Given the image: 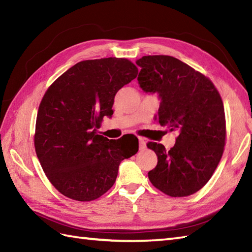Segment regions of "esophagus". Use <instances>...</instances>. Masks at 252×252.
I'll list each match as a JSON object with an SVG mask.
<instances>
[{
    "mask_svg": "<svg viewBox=\"0 0 252 252\" xmlns=\"http://www.w3.org/2000/svg\"><path fill=\"white\" fill-rule=\"evenodd\" d=\"M138 141H139V149L144 150L146 148V139L143 137H138Z\"/></svg>",
    "mask_w": 252,
    "mask_h": 252,
    "instance_id": "34e87169",
    "label": "esophagus"
}]
</instances>
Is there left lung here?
I'll use <instances>...</instances> for the list:
<instances>
[{"mask_svg":"<svg viewBox=\"0 0 252 252\" xmlns=\"http://www.w3.org/2000/svg\"><path fill=\"white\" fill-rule=\"evenodd\" d=\"M136 63L141 68L137 77L141 89L162 99L158 122L179 133L168 151L162 144H147L158 156V165L148 177L170 197L192 195L209 182L224 150L221 96L208 76L176 57L148 55Z\"/></svg>","mask_w":252,"mask_h":252,"instance_id":"1","label":"left lung"}]
</instances>
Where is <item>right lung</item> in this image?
Listing matches in <instances>:
<instances>
[{
	"label": "right lung",
	"mask_w": 252,
	"mask_h": 252,
	"mask_svg": "<svg viewBox=\"0 0 252 252\" xmlns=\"http://www.w3.org/2000/svg\"><path fill=\"white\" fill-rule=\"evenodd\" d=\"M138 74L126 59L88 60L75 63L44 94L38 108L34 145L49 181L63 196L93 201L112 188L122 159L138 151L124 137L96 133L112 116L115 95Z\"/></svg>",
	"instance_id": "add662e5"
}]
</instances>
